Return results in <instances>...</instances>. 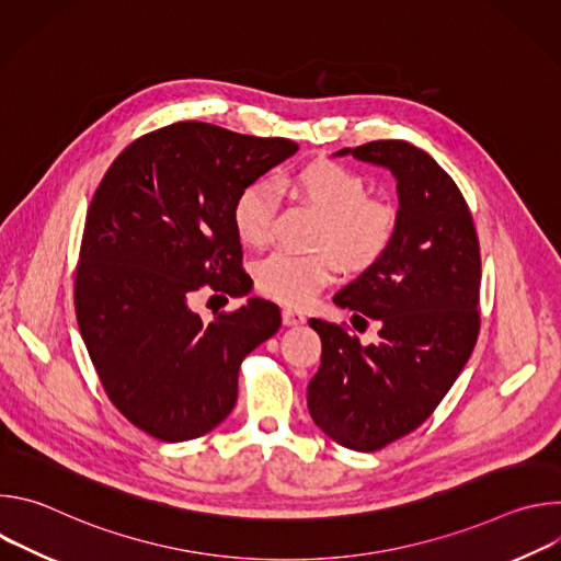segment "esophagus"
Here are the masks:
<instances>
[{"label": "esophagus", "mask_w": 561, "mask_h": 561, "mask_svg": "<svg viewBox=\"0 0 561 561\" xmlns=\"http://www.w3.org/2000/svg\"><path fill=\"white\" fill-rule=\"evenodd\" d=\"M282 319H284L286 327H299V324L306 322V314L301 310H297V308H284L282 310Z\"/></svg>", "instance_id": "1"}]
</instances>
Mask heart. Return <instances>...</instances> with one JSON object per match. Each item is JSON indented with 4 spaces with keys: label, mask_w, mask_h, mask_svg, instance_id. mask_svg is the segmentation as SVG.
<instances>
[{
    "label": "heart",
    "mask_w": 561,
    "mask_h": 561,
    "mask_svg": "<svg viewBox=\"0 0 561 561\" xmlns=\"http://www.w3.org/2000/svg\"><path fill=\"white\" fill-rule=\"evenodd\" d=\"M279 186L322 215L314 244L327 249L314 253L277 251L260 260L255 284L264 295L284 304H306L337 275L336 252L353 271H364L388 253L397 232V210L383 199L366 197V182L355 171L329 159H314L288 173ZM275 208L277 197L268 182L247 184L232 204L237 237L249 247L266 244Z\"/></svg>",
    "instance_id": "1"
}]
</instances>
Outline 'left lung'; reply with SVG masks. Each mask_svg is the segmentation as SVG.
I'll return each mask as SVG.
<instances>
[{
	"label": "left lung",
	"mask_w": 561,
	"mask_h": 561,
	"mask_svg": "<svg viewBox=\"0 0 561 561\" xmlns=\"http://www.w3.org/2000/svg\"><path fill=\"white\" fill-rule=\"evenodd\" d=\"M335 154L392 173L397 232L388 253L333 299L364 324L375 319L377 344L308 322L322 337L308 413L337 444L373 453L424 424L466 366L479 333L482 260L463 195L426 150L379 139Z\"/></svg>",
	"instance_id": "obj_1"
}]
</instances>
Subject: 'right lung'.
I'll return each mask as SVG.
<instances>
[{
	"instance_id": "add662e5",
	"label": "right lung",
	"mask_w": 561,
	"mask_h": 561,
	"mask_svg": "<svg viewBox=\"0 0 561 561\" xmlns=\"http://www.w3.org/2000/svg\"><path fill=\"white\" fill-rule=\"evenodd\" d=\"M297 148L178 122L135 139L91 202L77 324L115 409L154 439L188 442L219 426L237 402L239 364L282 327L262 297L208 324L188 299L206 284L251 293L232 204Z\"/></svg>"
}]
</instances>
